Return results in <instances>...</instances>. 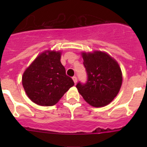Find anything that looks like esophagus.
I'll list each match as a JSON object with an SVG mask.
<instances>
[{
  "label": "esophagus",
  "mask_w": 147,
  "mask_h": 147,
  "mask_svg": "<svg viewBox=\"0 0 147 147\" xmlns=\"http://www.w3.org/2000/svg\"><path fill=\"white\" fill-rule=\"evenodd\" d=\"M72 80H73L74 82H75V84H76L77 82H78V79H77V78L75 76L72 77Z\"/></svg>",
  "instance_id": "34e87169"
}]
</instances>
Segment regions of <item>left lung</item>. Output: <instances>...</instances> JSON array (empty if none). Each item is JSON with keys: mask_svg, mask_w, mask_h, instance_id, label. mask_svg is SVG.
Masks as SVG:
<instances>
[{"mask_svg": "<svg viewBox=\"0 0 147 147\" xmlns=\"http://www.w3.org/2000/svg\"><path fill=\"white\" fill-rule=\"evenodd\" d=\"M87 82L77 84L84 100L94 107L107 105L119 93L122 73L117 62L107 53L101 51L82 53Z\"/></svg>", "mask_w": 147, "mask_h": 147, "instance_id": "8db88e82", "label": "left lung"}]
</instances>
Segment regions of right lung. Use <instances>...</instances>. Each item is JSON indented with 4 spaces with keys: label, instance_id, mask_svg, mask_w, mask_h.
<instances>
[{
    "label": "right lung",
    "instance_id": "1",
    "mask_svg": "<svg viewBox=\"0 0 147 147\" xmlns=\"http://www.w3.org/2000/svg\"><path fill=\"white\" fill-rule=\"evenodd\" d=\"M60 57V52H43L23 73V88L34 103L40 106L55 105L74 85L72 78L66 75Z\"/></svg>",
    "mask_w": 147,
    "mask_h": 147
}]
</instances>
